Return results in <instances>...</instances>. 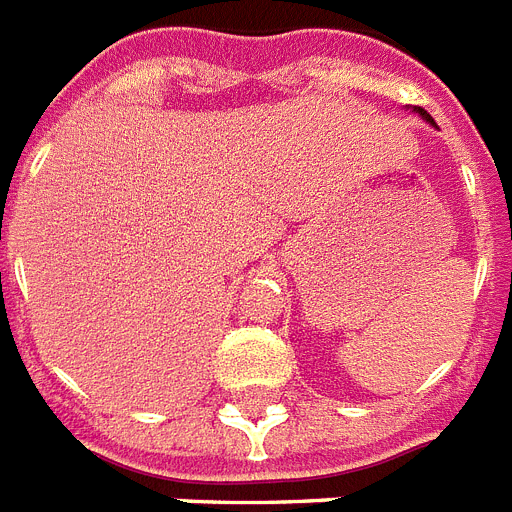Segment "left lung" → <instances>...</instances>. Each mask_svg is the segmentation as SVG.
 <instances>
[{"mask_svg":"<svg viewBox=\"0 0 512 512\" xmlns=\"http://www.w3.org/2000/svg\"><path fill=\"white\" fill-rule=\"evenodd\" d=\"M412 110H415V113H417V115H422V121H428V123H430V126H435V121H433V118H430V115H428V113H425V110H422V108H412Z\"/></svg>","mask_w":512,"mask_h":512,"instance_id":"left-lung-1","label":"left lung"}]
</instances>
